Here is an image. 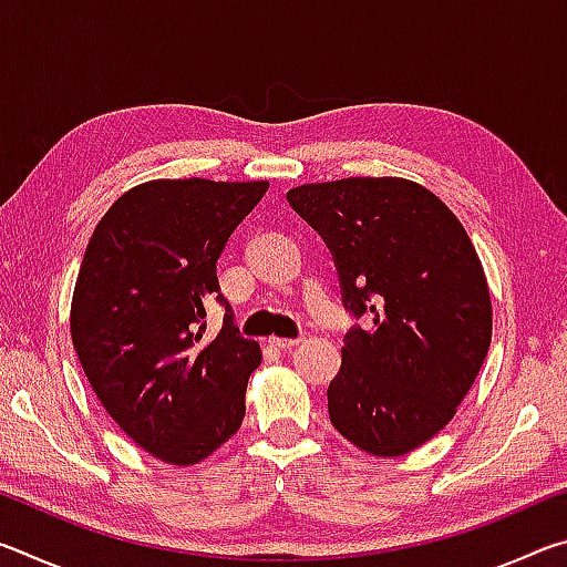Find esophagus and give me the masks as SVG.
I'll return each instance as SVG.
<instances>
[{"mask_svg": "<svg viewBox=\"0 0 567 567\" xmlns=\"http://www.w3.org/2000/svg\"><path fill=\"white\" fill-rule=\"evenodd\" d=\"M297 342H300V338H270V344L277 350H290Z\"/></svg>", "mask_w": 567, "mask_h": 567, "instance_id": "obj_1", "label": "esophagus"}]
</instances>
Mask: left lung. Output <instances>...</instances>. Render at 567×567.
Listing matches in <instances>:
<instances>
[{
  "label": "left lung",
  "mask_w": 567,
  "mask_h": 567,
  "mask_svg": "<svg viewBox=\"0 0 567 567\" xmlns=\"http://www.w3.org/2000/svg\"><path fill=\"white\" fill-rule=\"evenodd\" d=\"M330 247L342 302L372 328L344 334L330 420L352 445L398 457L443 430L493 338L473 243L443 199L402 177H348L287 192Z\"/></svg>",
  "instance_id": "obj_1"
}]
</instances>
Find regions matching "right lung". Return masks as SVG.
I'll use <instances>...</instances> for the list:
<instances>
[{"mask_svg": "<svg viewBox=\"0 0 567 567\" xmlns=\"http://www.w3.org/2000/svg\"><path fill=\"white\" fill-rule=\"evenodd\" d=\"M267 187L145 182L107 209L84 249L70 315L76 358L110 417L162 463H203L243 425L262 352L217 295V260ZM213 296L228 315L207 341Z\"/></svg>", "mask_w": 567, "mask_h": 567, "instance_id": "obj_1", "label": "right lung"}]
</instances>
